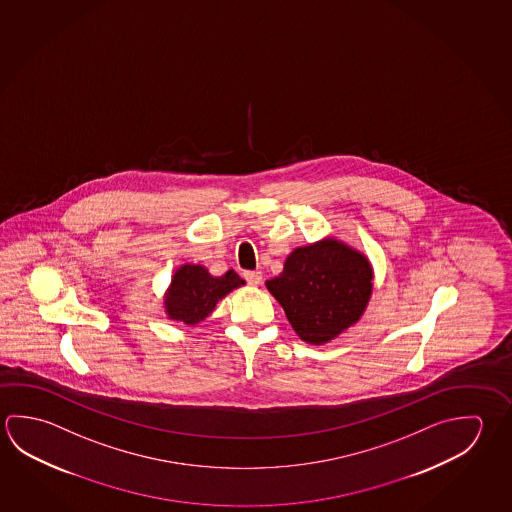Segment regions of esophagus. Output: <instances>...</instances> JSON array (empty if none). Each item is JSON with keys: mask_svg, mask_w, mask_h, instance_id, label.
<instances>
[{"mask_svg": "<svg viewBox=\"0 0 512 512\" xmlns=\"http://www.w3.org/2000/svg\"><path fill=\"white\" fill-rule=\"evenodd\" d=\"M244 278L250 286H259L262 282V273L260 271H244Z\"/></svg>", "mask_w": 512, "mask_h": 512, "instance_id": "34e87169", "label": "esophagus"}]
</instances>
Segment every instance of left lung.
Returning a JSON list of instances; mask_svg holds the SVG:
<instances>
[{
	"instance_id": "left-lung-1",
	"label": "left lung",
	"mask_w": 512,
	"mask_h": 512,
	"mask_svg": "<svg viewBox=\"0 0 512 512\" xmlns=\"http://www.w3.org/2000/svg\"><path fill=\"white\" fill-rule=\"evenodd\" d=\"M367 255L325 237L295 248L278 277L266 280L300 340L323 345L358 322L374 289Z\"/></svg>"
}]
</instances>
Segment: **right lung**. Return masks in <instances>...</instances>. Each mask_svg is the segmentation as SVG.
<instances>
[{
    "label": "right lung",
    "mask_w": 512,
    "mask_h": 512,
    "mask_svg": "<svg viewBox=\"0 0 512 512\" xmlns=\"http://www.w3.org/2000/svg\"><path fill=\"white\" fill-rule=\"evenodd\" d=\"M241 286L244 280L234 269L214 277L201 264H183L172 275L171 286L163 296L165 314L169 320L194 327L214 311L221 298Z\"/></svg>",
    "instance_id": "add662e5"
}]
</instances>
